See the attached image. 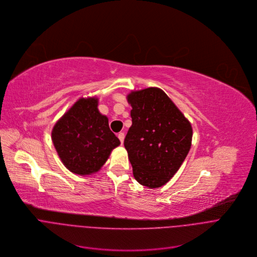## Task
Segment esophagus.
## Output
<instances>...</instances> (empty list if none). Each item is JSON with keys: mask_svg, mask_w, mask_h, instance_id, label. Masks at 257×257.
<instances>
[{"mask_svg": "<svg viewBox=\"0 0 257 257\" xmlns=\"http://www.w3.org/2000/svg\"><path fill=\"white\" fill-rule=\"evenodd\" d=\"M117 137H118V139H119L120 143H121V144H123V140H124V133H119Z\"/></svg>", "mask_w": 257, "mask_h": 257, "instance_id": "esophagus-1", "label": "esophagus"}]
</instances>
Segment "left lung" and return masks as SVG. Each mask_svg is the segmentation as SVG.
<instances>
[{"instance_id": "8db88e82", "label": "left lung", "mask_w": 257, "mask_h": 257, "mask_svg": "<svg viewBox=\"0 0 257 257\" xmlns=\"http://www.w3.org/2000/svg\"><path fill=\"white\" fill-rule=\"evenodd\" d=\"M133 124L124 147L136 180L147 187L166 184L190 150V122L164 91L151 87L127 95Z\"/></svg>"}]
</instances>
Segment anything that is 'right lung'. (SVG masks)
I'll return each instance as SVG.
<instances>
[{"instance_id":"add662e5","label":"right lung","mask_w":257,"mask_h":257,"mask_svg":"<svg viewBox=\"0 0 257 257\" xmlns=\"http://www.w3.org/2000/svg\"><path fill=\"white\" fill-rule=\"evenodd\" d=\"M97 106L95 97L79 99L51 133L62 162L75 174L97 172L120 144L109 128L108 118L99 112Z\"/></svg>"}]
</instances>
